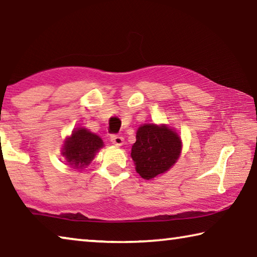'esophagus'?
<instances>
[{
	"label": "esophagus",
	"instance_id": "34e87169",
	"mask_svg": "<svg viewBox=\"0 0 257 257\" xmlns=\"http://www.w3.org/2000/svg\"><path fill=\"white\" fill-rule=\"evenodd\" d=\"M111 143L115 146H122L123 145V138L121 136H111Z\"/></svg>",
	"mask_w": 257,
	"mask_h": 257
}]
</instances>
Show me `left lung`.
Returning a JSON list of instances; mask_svg holds the SVG:
<instances>
[{
    "label": "left lung",
    "instance_id": "obj_1",
    "mask_svg": "<svg viewBox=\"0 0 257 257\" xmlns=\"http://www.w3.org/2000/svg\"><path fill=\"white\" fill-rule=\"evenodd\" d=\"M182 142L178 133L167 124L144 123L136 132L132 158L143 179L151 180L163 175L180 158Z\"/></svg>",
    "mask_w": 257,
    "mask_h": 257
}]
</instances>
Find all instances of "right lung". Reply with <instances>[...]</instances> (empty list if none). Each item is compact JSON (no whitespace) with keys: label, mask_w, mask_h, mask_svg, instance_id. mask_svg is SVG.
Returning <instances> with one entry per match:
<instances>
[{"label":"right lung","mask_w":257,"mask_h":257,"mask_svg":"<svg viewBox=\"0 0 257 257\" xmlns=\"http://www.w3.org/2000/svg\"><path fill=\"white\" fill-rule=\"evenodd\" d=\"M102 147L104 143L101 137L88 129L79 127L73 129L70 136L64 139L61 155L72 169L82 170L88 167Z\"/></svg>","instance_id":"right-lung-1"}]
</instances>
